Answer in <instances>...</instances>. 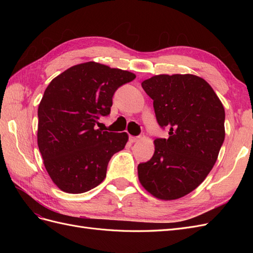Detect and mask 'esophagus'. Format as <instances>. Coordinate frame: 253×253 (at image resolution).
I'll use <instances>...</instances> for the list:
<instances>
[{"instance_id": "obj_1", "label": "esophagus", "mask_w": 253, "mask_h": 253, "mask_svg": "<svg viewBox=\"0 0 253 253\" xmlns=\"http://www.w3.org/2000/svg\"><path fill=\"white\" fill-rule=\"evenodd\" d=\"M139 139H140L139 136H129V141H131L132 143L137 142Z\"/></svg>"}]
</instances>
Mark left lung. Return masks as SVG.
Instances as JSON below:
<instances>
[{
  "instance_id": "1",
  "label": "left lung",
  "mask_w": 253,
  "mask_h": 253,
  "mask_svg": "<svg viewBox=\"0 0 253 253\" xmlns=\"http://www.w3.org/2000/svg\"><path fill=\"white\" fill-rule=\"evenodd\" d=\"M141 86L158 125L170 132L154 140V155L138 165V178L153 196L177 200L200 186L216 162L225 139L224 106L210 84L194 75H158Z\"/></svg>"
}]
</instances>
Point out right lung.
<instances>
[{"label": "right lung", "instance_id": "obj_1", "mask_svg": "<svg viewBox=\"0 0 253 253\" xmlns=\"http://www.w3.org/2000/svg\"><path fill=\"white\" fill-rule=\"evenodd\" d=\"M136 78L97 62L75 65L52 79L38 109V147L51 180L66 193L87 192L106 176L111 157L128 136L96 128L113 96Z\"/></svg>", "mask_w": 253, "mask_h": 253}]
</instances>
